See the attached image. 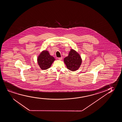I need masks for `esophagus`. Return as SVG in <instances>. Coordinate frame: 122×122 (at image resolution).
Wrapping results in <instances>:
<instances>
[{"label": "esophagus", "instance_id": "34e87169", "mask_svg": "<svg viewBox=\"0 0 122 122\" xmlns=\"http://www.w3.org/2000/svg\"><path fill=\"white\" fill-rule=\"evenodd\" d=\"M62 57H59V58H58V59L59 60H62Z\"/></svg>", "mask_w": 122, "mask_h": 122}]
</instances>
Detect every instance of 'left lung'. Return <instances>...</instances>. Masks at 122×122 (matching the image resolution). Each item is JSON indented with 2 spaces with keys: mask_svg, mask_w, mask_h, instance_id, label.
I'll return each mask as SVG.
<instances>
[{
  "mask_svg": "<svg viewBox=\"0 0 122 122\" xmlns=\"http://www.w3.org/2000/svg\"><path fill=\"white\" fill-rule=\"evenodd\" d=\"M64 62L69 70L74 71L77 70L82 63V59L76 51L71 49L68 56L64 59Z\"/></svg>",
  "mask_w": 122,
  "mask_h": 122,
  "instance_id": "8db88e82",
  "label": "left lung"
}]
</instances>
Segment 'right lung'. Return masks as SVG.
Here are the masks:
<instances>
[{"label":"right lung","instance_id":"obj_1","mask_svg":"<svg viewBox=\"0 0 122 122\" xmlns=\"http://www.w3.org/2000/svg\"><path fill=\"white\" fill-rule=\"evenodd\" d=\"M55 60L54 57L51 56L47 50L43 51L37 58V62L39 66L43 70L50 68Z\"/></svg>","mask_w":122,"mask_h":122}]
</instances>
